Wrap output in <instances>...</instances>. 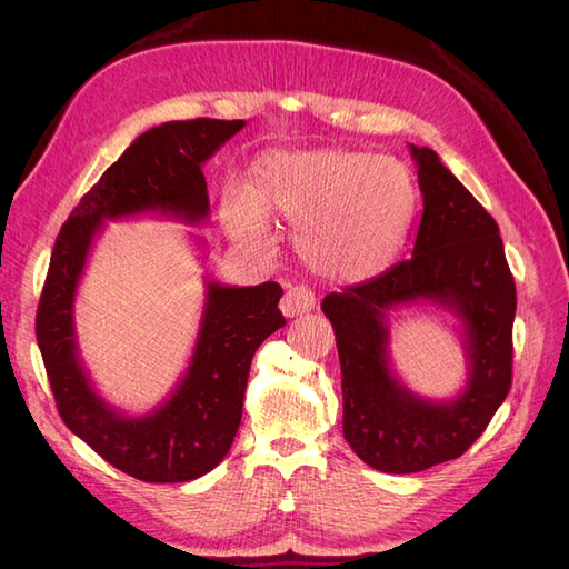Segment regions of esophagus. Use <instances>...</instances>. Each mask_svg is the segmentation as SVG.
<instances>
[{
  "label": "esophagus",
  "mask_w": 569,
  "mask_h": 569,
  "mask_svg": "<svg viewBox=\"0 0 569 569\" xmlns=\"http://www.w3.org/2000/svg\"><path fill=\"white\" fill-rule=\"evenodd\" d=\"M316 308V295L308 287H291L280 301V311L284 318H299Z\"/></svg>",
  "instance_id": "esophagus-1"
}]
</instances>
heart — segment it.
I'll return each mask as SVG.
<instances>
[{"label":"heart","mask_w":569,"mask_h":569,"mask_svg":"<svg viewBox=\"0 0 569 569\" xmlns=\"http://www.w3.org/2000/svg\"><path fill=\"white\" fill-rule=\"evenodd\" d=\"M416 206L406 163L363 151H268L249 187L228 184L222 226L237 242L266 249V218L297 226L295 247L320 278L360 282L382 272L401 247Z\"/></svg>","instance_id":"1"}]
</instances>
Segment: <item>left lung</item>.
I'll list each match as a JSON object with an SVG mask.
<instances>
[{
	"mask_svg": "<svg viewBox=\"0 0 569 569\" xmlns=\"http://www.w3.org/2000/svg\"><path fill=\"white\" fill-rule=\"evenodd\" d=\"M422 216L410 258L322 299L337 337L343 439L370 468L410 475L462 456L506 401L512 380L515 280L496 220L439 153L408 144ZM432 302L461 327L469 380L451 400H427L392 370L388 316Z\"/></svg>",
	"mask_w": 569,
	"mask_h": 569,
	"instance_id": "left-lung-1",
	"label": "left lung"
}]
</instances>
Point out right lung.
<instances>
[{
	"label": "right lung",
	"instance_id": "obj_1",
	"mask_svg": "<svg viewBox=\"0 0 569 569\" xmlns=\"http://www.w3.org/2000/svg\"><path fill=\"white\" fill-rule=\"evenodd\" d=\"M244 126V120L197 118L147 130L80 199L51 251L36 332L59 416L113 468L153 485L192 481L228 456L242 420L251 358L284 325L278 308L282 287L203 278V311L189 363L166 399L140 416L109 403L82 363L78 287L109 220L209 222L201 168ZM192 242L206 258V242L199 237Z\"/></svg>",
	"mask_w": 569,
	"mask_h": 569
}]
</instances>
